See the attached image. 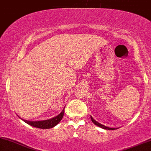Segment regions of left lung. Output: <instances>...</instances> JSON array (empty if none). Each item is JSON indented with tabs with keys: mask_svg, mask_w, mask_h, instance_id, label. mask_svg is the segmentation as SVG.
Wrapping results in <instances>:
<instances>
[{
	"mask_svg": "<svg viewBox=\"0 0 151 151\" xmlns=\"http://www.w3.org/2000/svg\"><path fill=\"white\" fill-rule=\"evenodd\" d=\"M90 117H91V121H92V122L93 123V124H94L96 126H99V127H101V129H106V130H114V129H117V128H116V129H115V128H109V127H108V126H104V125H102V124H100V123H99V122H97V121H96V120H94V119H93V118H92V116H90Z\"/></svg>",
	"mask_w": 151,
	"mask_h": 151,
	"instance_id": "1",
	"label": "left lung"
}]
</instances>
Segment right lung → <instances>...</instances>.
<instances>
[{"label":"right lung","mask_w":151,"mask_h":151,"mask_svg":"<svg viewBox=\"0 0 151 151\" xmlns=\"http://www.w3.org/2000/svg\"><path fill=\"white\" fill-rule=\"evenodd\" d=\"M64 114H65V108L63 109V110L62 111V112L60 114H58L56 116L52 118V119H47V120H42V121H27L25 119H21L22 121H25L26 124H29V125L33 126L35 128H39V129H51V128L55 127V126L58 125L59 123L60 122V121L62 120V119L63 118Z\"/></svg>","instance_id":"right-lung-1"}]
</instances>
